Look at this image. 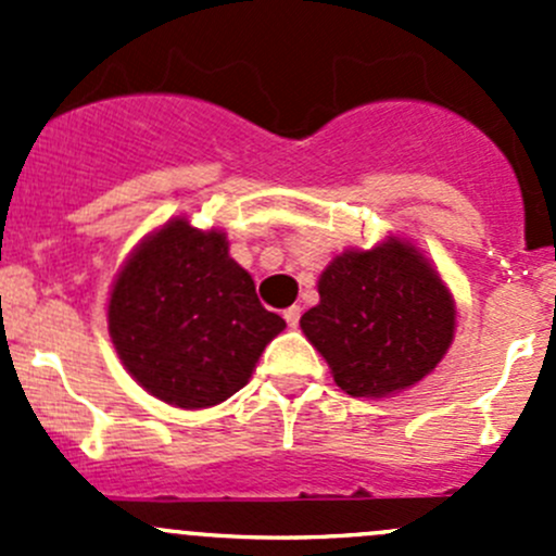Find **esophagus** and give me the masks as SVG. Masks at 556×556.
Instances as JSON below:
<instances>
[{
  "label": "esophagus",
  "instance_id": "obj_1",
  "mask_svg": "<svg viewBox=\"0 0 556 556\" xmlns=\"http://www.w3.org/2000/svg\"><path fill=\"white\" fill-rule=\"evenodd\" d=\"M285 323H288L290 328H299V323H301V306H290V309H285Z\"/></svg>",
  "mask_w": 556,
  "mask_h": 556
}]
</instances>
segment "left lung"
<instances>
[{
    "instance_id": "8db88e82",
    "label": "left lung",
    "mask_w": 556,
    "mask_h": 556,
    "mask_svg": "<svg viewBox=\"0 0 556 556\" xmlns=\"http://www.w3.org/2000/svg\"><path fill=\"white\" fill-rule=\"evenodd\" d=\"M301 330L352 397H382L428 377L454 339V301L412 244L350 250L319 274Z\"/></svg>"
}]
</instances>
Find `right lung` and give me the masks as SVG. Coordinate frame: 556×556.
<instances>
[{"instance_id":"1","label":"right lung","mask_w":556,"mask_h":556,"mask_svg":"<svg viewBox=\"0 0 556 556\" xmlns=\"http://www.w3.org/2000/svg\"><path fill=\"white\" fill-rule=\"evenodd\" d=\"M106 319L128 374L179 408L215 406L242 390L285 328L257 301L226 237L185 220L166 223L128 257L112 285Z\"/></svg>"}]
</instances>
